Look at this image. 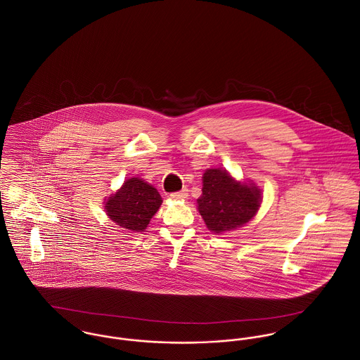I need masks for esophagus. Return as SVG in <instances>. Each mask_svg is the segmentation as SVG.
Returning <instances> with one entry per match:
<instances>
[{
  "instance_id": "obj_1",
  "label": "esophagus",
  "mask_w": 360,
  "mask_h": 360,
  "mask_svg": "<svg viewBox=\"0 0 360 360\" xmlns=\"http://www.w3.org/2000/svg\"><path fill=\"white\" fill-rule=\"evenodd\" d=\"M188 197V190L187 188H183L181 191H179V193H173V194H170V198L172 200H174V201H179V200H186Z\"/></svg>"
}]
</instances>
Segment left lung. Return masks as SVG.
Masks as SVG:
<instances>
[{
    "label": "left lung",
    "instance_id": "left-lung-1",
    "mask_svg": "<svg viewBox=\"0 0 360 360\" xmlns=\"http://www.w3.org/2000/svg\"><path fill=\"white\" fill-rule=\"evenodd\" d=\"M260 202L262 190L254 183L237 181L226 169H206L197 204L206 227L214 234L247 224Z\"/></svg>",
    "mask_w": 360,
    "mask_h": 360
}]
</instances>
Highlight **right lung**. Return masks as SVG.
Wrapping results in <instances>:
<instances>
[{"instance_id": "obj_1", "label": "right lung", "mask_w": 360, "mask_h": 360, "mask_svg": "<svg viewBox=\"0 0 360 360\" xmlns=\"http://www.w3.org/2000/svg\"><path fill=\"white\" fill-rule=\"evenodd\" d=\"M106 214L117 226L130 231H144L162 205V198L151 184L131 177L103 204Z\"/></svg>"}]
</instances>
